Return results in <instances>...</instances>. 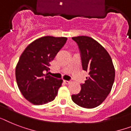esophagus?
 Masks as SVG:
<instances>
[{"mask_svg": "<svg viewBox=\"0 0 131 131\" xmlns=\"http://www.w3.org/2000/svg\"><path fill=\"white\" fill-rule=\"evenodd\" d=\"M64 82L66 84H69L71 83V81H67V80H64Z\"/></svg>", "mask_w": 131, "mask_h": 131, "instance_id": "34e87169", "label": "esophagus"}]
</instances>
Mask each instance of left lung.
Instances as JSON below:
<instances>
[{"label":"left lung","mask_w":131,"mask_h":131,"mask_svg":"<svg viewBox=\"0 0 131 131\" xmlns=\"http://www.w3.org/2000/svg\"><path fill=\"white\" fill-rule=\"evenodd\" d=\"M77 43L84 71L89 73L81 90L72 95V100L85 108L100 106L110 93L115 77V70L110 54L102 46L88 36L72 38Z\"/></svg>","instance_id":"1"}]
</instances>
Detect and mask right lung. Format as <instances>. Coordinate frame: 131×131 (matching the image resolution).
Instances as JSON below:
<instances>
[{
	"instance_id": "right-lung-1",
	"label": "right lung",
	"mask_w": 131,
	"mask_h": 131,
	"mask_svg": "<svg viewBox=\"0 0 131 131\" xmlns=\"http://www.w3.org/2000/svg\"><path fill=\"white\" fill-rule=\"evenodd\" d=\"M67 40L64 37H41L27 46L20 56L15 69L16 81L22 95L31 104H47L58 94L62 80L45 73Z\"/></svg>"
}]
</instances>
